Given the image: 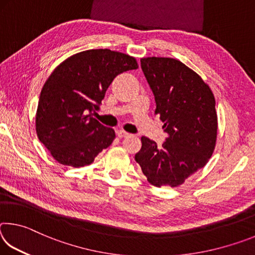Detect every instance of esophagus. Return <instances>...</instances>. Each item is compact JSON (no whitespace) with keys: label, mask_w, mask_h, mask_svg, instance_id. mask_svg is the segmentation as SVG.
Listing matches in <instances>:
<instances>
[{"label":"esophagus","mask_w":255,"mask_h":255,"mask_svg":"<svg viewBox=\"0 0 255 255\" xmlns=\"http://www.w3.org/2000/svg\"><path fill=\"white\" fill-rule=\"evenodd\" d=\"M117 135H118V137L123 138V137H128L129 135H130V133L127 132V131H125V130H117Z\"/></svg>","instance_id":"esophagus-1"}]
</instances>
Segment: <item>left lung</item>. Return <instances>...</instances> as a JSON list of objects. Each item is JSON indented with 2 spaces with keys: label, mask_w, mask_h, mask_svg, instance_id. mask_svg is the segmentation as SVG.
Segmentation results:
<instances>
[{
  "label": "left lung",
  "mask_w": 255,
  "mask_h": 255,
  "mask_svg": "<svg viewBox=\"0 0 255 255\" xmlns=\"http://www.w3.org/2000/svg\"><path fill=\"white\" fill-rule=\"evenodd\" d=\"M141 70L156 102L155 115L169 137L162 147L141 137L135 155L147 181L155 187H179L208 163L217 140L214 93L199 74L170 57L140 59Z\"/></svg>",
  "instance_id": "left-lung-1"
}]
</instances>
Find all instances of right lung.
Returning <instances> with one entry per match:
<instances>
[{"label":"right lung","instance_id":"obj_1","mask_svg":"<svg viewBox=\"0 0 255 255\" xmlns=\"http://www.w3.org/2000/svg\"><path fill=\"white\" fill-rule=\"evenodd\" d=\"M135 57L110 49H90L66 58L42 86L36 112L39 140L56 162L73 167L91 164L116 138L92 117L120 73L136 70Z\"/></svg>","mask_w":255,"mask_h":255}]
</instances>
